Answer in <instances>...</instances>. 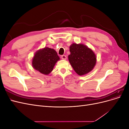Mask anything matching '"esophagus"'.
I'll list each match as a JSON object with an SVG mask.
<instances>
[{
  "label": "esophagus",
  "mask_w": 129,
  "mask_h": 129,
  "mask_svg": "<svg viewBox=\"0 0 129 129\" xmlns=\"http://www.w3.org/2000/svg\"><path fill=\"white\" fill-rule=\"evenodd\" d=\"M61 58L62 60H66V59H67V56H66L64 55H63L61 56Z\"/></svg>",
  "instance_id": "1"
}]
</instances>
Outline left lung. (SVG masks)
<instances>
[{
    "instance_id": "obj_1",
    "label": "left lung",
    "mask_w": 129,
    "mask_h": 129,
    "mask_svg": "<svg viewBox=\"0 0 129 129\" xmlns=\"http://www.w3.org/2000/svg\"><path fill=\"white\" fill-rule=\"evenodd\" d=\"M68 60L75 72L83 75L91 72L96 63V57L92 50L83 44H73L69 47Z\"/></svg>"
}]
</instances>
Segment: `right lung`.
<instances>
[{
    "instance_id": "1",
    "label": "right lung",
    "mask_w": 129,
    "mask_h": 129,
    "mask_svg": "<svg viewBox=\"0 0 129 129\" xmlns=\"http://www.w3.org/2000/svg\"><path fill=\"white\" fill-rule=\"evenodd\" d=\"M60 57L55 50L48 47L39 49L32 60V66L37 71L45 75L51 72Z\"/></svg>"
}]
</instances>
